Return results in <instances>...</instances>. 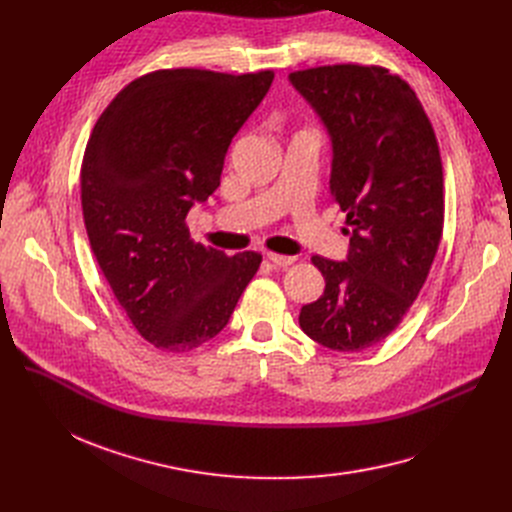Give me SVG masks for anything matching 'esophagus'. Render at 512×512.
<instances>
[{
    "instance_id": "esophagus-1",
    "label": "esophagus",
    "mask_w": 512,
    "mask_h": 512,
    "mask_svg": "<svg viewBox=\"0 0 512 512\" xmlns=\"http://www.w3.org/2000/svg\"><path fill=\"white\" fill-rule=\"evenodd\" d=\"M265 257L270 259L274 265H280V267H286V265H290V263L297 261L294 257H290V255H280V253H267Z\"/></svg>"
}]
</instances>
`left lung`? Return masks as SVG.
I'll return each mask as SVG.
<instances>
[{"instance_id":"left-lung-1","label":"left lung","mask_w":512,"mask_h":512,"mask_svg":"<svg viewBox=\"0 0 512 512\" xmlns=\"http://www.w3.org/2000/svg\"><path fill=\"white\" fill-rule=\"evenodd\" d=\"M288 80L328 130L330 193L351 238L344 261L311 259L326 288L299 324L332 351H363L400 324L434 263L444 226L438 141L415 91L386 68L319 66Z\"/></svg>"}]
</instances>
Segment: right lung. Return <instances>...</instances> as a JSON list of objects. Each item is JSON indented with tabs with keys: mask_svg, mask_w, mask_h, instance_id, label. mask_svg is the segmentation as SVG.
I'll use <instances>...</instances> for the list:
<instances>
[{
	"mask_svg": "<svg viewBox=\"0 0 512 512\" xmlns=\"http://www.w3.org/2000/svg\"><path fill=\"white\" fill-rule=\"evenodd\" d=\"M272 80V70H157L126 85L93 128L80 170L91 249L132 326L161 351L218 336L259 270V253L199 245L184 220L220 186L234 134Z\"/></svg>",
	"mask_w": 512,
	"mask_h": 512,
	"instance_id": "right-lung-1",
	"label": "right lung"
}]
</instances>
